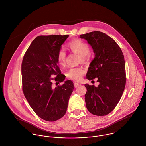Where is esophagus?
Masks as SVG:
<instances>
[{
  "label": "esophagus",
  "instance_id": "1",
  "mask_svg": "<svg viewBox=\"0 0 146 146\" xmlns=\"http://www.w3.org/2000/svg\"><path fill=\"white\" fill-rule=\"evenodd\" d=\"M74 86L75 87V88H77V87H78V86H79L81 85V84H79V83H78V82H74Z\"/></svg>",
  "mask_w": 146,
  "mask_h": 146
}]
</instances>
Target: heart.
<instances>
[{"mask_svg":"<svg viewBox=\"0 0 146 146\" xmlns=\"http://www.w3.org/2000/svg\"><path fill=\"white\" fill-rule=\"evenodd\" d=\"M68 48L74 53L80 56L79 61L86 62L90 57V48L89 45L85 42L81 40H73L70 41L67 44ZM66 52L64 48H61L57 54V62L61 66L66 65ZM85 71L82 67H74L70 68L66 72L67 77L74 81H80L85 74Z\"/></svg>","mask_w":146,"mask_h":146,"instance_id":"b5f03b06","label":"heart"}]
</instances>
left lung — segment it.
<instances>
[{
    "label": "left lung",
    "mask_w": 146,
    "mask_h": 146,
    "mask_svg": "<svg viewBox=\"0 0 146 146\" xmlns=\"http://www.w3.org/2000/svg\"><path fill=\"white\" fill-rule=\"evenodd\" d=\"M80 37L88 41L95 54L86 78L99 82L98 87L85 84L86 108L93 115L104 116L117 106L125 86L124 55L117 42L103 32L96 31Z\"/></svg>",
    "instance_id": "obj_1"
}]
</instances>
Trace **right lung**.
I'll return each instance as SVG.
<instances>
[{"instance_id": "1", "label": "right lung", "mask_w": 146, "mask_h": 146, "mask_svg": "<svg viewBox=\"0 0 146 146\" xmlns=\"http://www.w3.org/2000/svg\"><path fill=\"white\" fill-rule=\"evenodd\" d=\"M69 35L40 36L33 40L22 62V90L29 106L42 119L54 121L64 116L74 88L71 80L64 81L58 66L57 54ZM52 75L56 76L51 78ZM58 85V84H57Z\"/></svg>"}]
</instances>
